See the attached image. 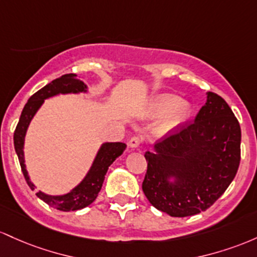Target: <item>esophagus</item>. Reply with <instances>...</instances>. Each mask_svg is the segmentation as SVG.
<instances>
[{"mask_svg": "<svg viewBox=\"0 0 257 257\" xmlns=\"http://www.w3.org/2000/svg\"><path fill=\"white\" fill-rule=\"evenodd\" d=\"M141 143H142V138L138 137V136H134L132 138H130L128 142H127V146L130 148L132 149H136L138 147L141 146Z\"/></svg>", "mask_w": 257, "mask_h": 257, "instance_id": "34e87169", "label": "esophagus"}]
</instances>
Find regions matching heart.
Returning <instances> with one entry per match:
<instances>
[{
    "label": "heart",
    "instance_id": "heart-1",
    "mask_svg": "<svg viewBox=\"0 0 257 257\" xmlns=\"http://www.w3.org/2000/svg\"><path fill=\"white\" fill-rule=\"evenodd\" d=\"M189 114H191L189 103H187L186 100H178L177 97L169 93L154 97L148 106V116H161L155 128L158 135H165L172 131L188 119Z\"/></svg>",
    "mask_w": 257,
    "mask_h": 257
}]
</instances>
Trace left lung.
<instances>
[{
	"mask_svg": "<svg viewBox=\"0 0 257 257\" xmlns=\"http://www.w3.org/2000/svg\"><path fill=\"white\" fill-rule=\"evenodd\" d=\"M177 128L155 144V153L144 154L142 189L158 210L186 217L205 211L228 188L240 163L241 131L232 109L214 92H207L194 121Z\"/></svg>",
	"mask_w": 257,
	"mask_h": 257,
	"instance_id": "obj_1",
	"label": "left lung"
}]
</instances>
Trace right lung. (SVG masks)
<instances>
[{
    "mask_svg": "<svg viewBox=\"0 0 257 257\" xmlns=\"http://www.w3.org/2000/svg\"><path fill=\"white\" fill-rule=\"evenodd\" d=\"M86 91H87V86L77 77L76 74H65L46 85L36 93H34L29 98L28 103L23 109L19 122L17 125L16 131H14V148H16L17 155H18L25 181L33 191L35 189V186L29 178L28 171L25 169L24 151H23L29 123L33 120L34 115L39 110L40 106L42 105L43 100L47 99V98L59 93H79V92ZM125 148L126 144L121 142L103 143L97 153L96 159L92 164L88 174L73 191L66 193L64 195H48L42 192H37L36 195L40 199H42L46 204H48L52 207H56L60 211H75V210H80L88 206L96 200L98 193L102 189L103 181H104L109 166L114 163L116 158H119L122 154Z\"/></svg>",
    "mask_w": 257,
    "mask_h": 257,
    "instance_id": "1",
    "label": "right lung"
}]
</instances>
